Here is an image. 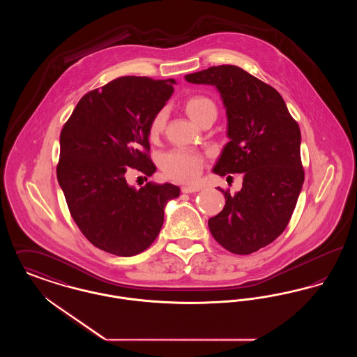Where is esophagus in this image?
Segmentation results:
<instances>
[{
	"instance_id": "34e87169",
	"label": "esophagus",
	"mask_w": 357,
	"mask_h": 357,
	"mask_svg": "<svg viewBox=\"0 0 357 357\" xmlns=\"http://www.w3.org/2000/svg\"><path fill=\"white\" fill-rule=\"evenodd\" d=\"M181 191H182L183 194H192V192H197V191H199V187L183 186L182 188H181Z\"/></svg>"
}]
</instances>
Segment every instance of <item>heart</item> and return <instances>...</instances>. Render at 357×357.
<instances>
[{"instance_id":"b5f03b06","label":"heart","mask_w":357,"mask_h":357,"mask_svg":"<svg viewBox=\"0 0 357 357\" xmlns=\"http://www.w3.org/2000/svg\"><path fill=\"white\" fill-rule=\"evenodd\" d=\"M185 109L187 115L199 124L206 115L213 111H217L215 104L211 99L204 95H191L185 100ZM167 123V111L165 108L159 109L150 120L149 124V137L151 140H158L163 134ZM160 169L166 176L178 182H194L204 169V159L202 155L185 150L175 149L162 155Z\"/></svg>"}]
</instances>
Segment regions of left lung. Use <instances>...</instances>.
I'll return each instance as SVG.
<instances>
[{"mask_svg":"<svg viewBox=\"0 0 357 357\" xmlns=\"http://www.w3.org/2000/svg\"><path fill=\"white\" fill-rule=\"evenodd\" d=\"M194 84L215 85L227 114V136L214 172L242 174V188H220L225 207L208 220L214 239L234 255L272 243L288 226L304 183L297 121L272 85L236 66L186 75Z\"/></svg>","mask_w":357,"mask_h":357,"instance_id":"8db88e82","label":"left lung"}]
</instances>
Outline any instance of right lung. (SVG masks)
Masks as SVG:
<instances>
[{
  "mask_svg": "<svg viewBox=\"0 0 357 357\" xmlns=\"http://www.w3.org/2000/svg\"><path fill=\"white\" fill-rule=\"evenodd\" d=\"M175 80L123 76L89 91L60 134L57 181L84 237L111 255L131 257L158 237L165 206L179 195L171 183L135 190L130 169L155 172L149 124L174 92Z\"/></svg>",
  "mask_w": 357,
  "mask_h": 357,
  "instance_id": "add662e5",
  "label": "right lung"
}]
</instances>
